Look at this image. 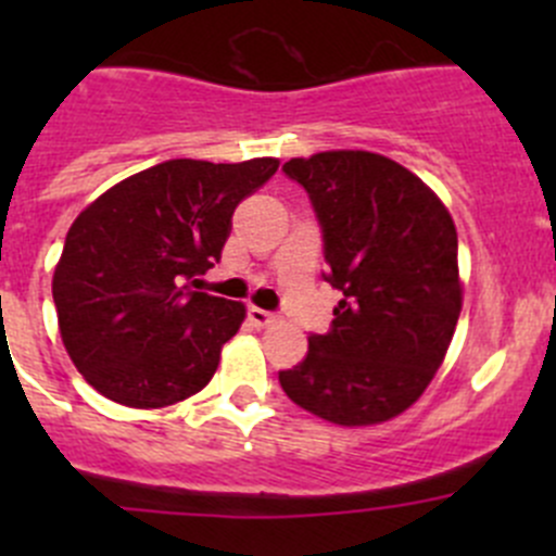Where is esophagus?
Instances as JSON below:
<instances>
[{"mask_svg": "<svg viewBox=\"0 0 556 556\" xmlns=\"http://www.w3.org/2000/svg\"><path fill=\"white\" fill-rule=\"evenodd\" d=\"M247 317H250V323L257 325V328H266V325H271L274 319H277V314L261 309V306H250V309H247Z\"/></svg>", "mask_w": 556, "mask_h": 556, "instance_id": "esophagus-1", "label": "esophagus"}]
</instances>
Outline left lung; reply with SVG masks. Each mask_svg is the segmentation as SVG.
<instances>
[{
    "label": "left lung",
    "instance_id": "8db88e82",
    "mask_svg": "<svg viewBox=\"0 0 556 556\" xmlns=\"http://www.w3.org/2000/svg\"><path fill=\"white\" fill-rule=\"evenodd\" d=\"M282 169L309 193L325 279L344 299L279 384L325 422L382 425L422 397L452 344L463 309L457 228L444 201L387 155L325 150Z\"/></svg>",
    "mask_w": 556,
    "mask_h": 556
}]
</instances>
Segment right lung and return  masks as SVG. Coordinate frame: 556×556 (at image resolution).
<instances>
[{
	"mask_svg": "<svg viewBox=\"0 0 556 556\" xmlns=\"http://www.w3.org/2000/svg\"><path fill=\"white\" fill-rule=\"evenodd\" d=\"M277 159L164 161L93 199L53 271L59 333L88 384L131 408H164L210 384L242 301L190 290L220 261L231 215Z\"/></svg>",
	"mask_w": 556,
	"mask_h": 556,
	"instance_id": "right-lung-1",
	"label": "right lung"
}]
</instances>
